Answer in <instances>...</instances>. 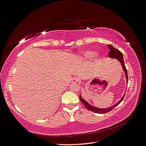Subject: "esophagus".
<instances>
[{"mask_svg":"<svg viewBox=\"0 0 146 146\" xmlns=\"http://www.w3.org/2000/svg\"><path fill=\"white\" fill-rule=\"evenodd\" d=\"M79 82V79L78 78H77V77H74V78L72 79V82L73 83H78Z\"/></svg>","mask_w":146,"mask_h":146,"instance_id":"1","label":"esophagus"}]
</instances>
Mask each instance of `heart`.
<instances>
[{"instance_id":"heart-1","label":"heart","mask_w":146,"mask_h":146,"mask_svg":"<svg viewBox=\"0 0 146 146\" xmlns=\"http://www.w3.org/2000/svg\"><path fill=\"white\" fill-rule=\"evenodd\" d=\"M94 53L93 52L87 51V52H83L81 56L83 58H91L94 56Z\"/></svg>"}]
</instances>
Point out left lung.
<instances>
[{"mask_svg": "<svg viewBox=\"0 0 146 146\" xmlns=\"http://www.w3.org/2000/svg\"><path fill=\"white\" fill-rule=\"evenodd\" d=\"M108 47L109 48V57L111 58H116L119 61L120 63L122 64V66L123 71H124L125 74V77H126V80L127 82H128V75H127V69L125 66V63H124V61H123V54L122 52H121L119 50H118L116 48H115L114 47H113L111 45L108 44ZM124 96H123V97L120 99V101L117 103L116 104L113 105L112 107H108V108H99L97 107H95L94 106H92L90 104H89L87 102L85 101L84 99H83L81 97V95L80 96V99L81 102H82V104L84 105V106L85 107V108L86 109H88L89 110H90L93 112L97 113H107L108 112V111H111V110L113 109V108L115 107L117 105H119L121 102L123 100V98H124Z\"/></svg>", "mask_w": 146, "mask_h": 146, "instance_id": "left-lung-1", "label": "left lung"}]
</instances>
